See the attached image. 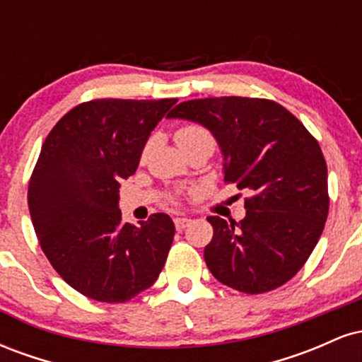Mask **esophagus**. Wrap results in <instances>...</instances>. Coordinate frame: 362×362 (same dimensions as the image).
<instances>
[{
  "instance_id": "esophagus-1",
  "label": "esophagus",
  "mask_w": 362,
  "mask_h": 362,
  "mask_svg": "<svg viewBox=\"0 0 362 362\" xmlns=\"http://www.w3.org/2000/svg\"><path fill=\"white\" fill-rule=\"evenodd\" d=\"M173 223H175V228H177V230L180 231V230H184L185 226H189L190 219H189V218H175V221H173Z\"/></svg>"
}]
</instances>
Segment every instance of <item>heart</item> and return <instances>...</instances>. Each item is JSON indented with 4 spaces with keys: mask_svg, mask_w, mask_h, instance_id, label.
Masks as SVG:
<instances>
[{
    "mask_svg": "<svg viewBox=\"0 0 362 362\" xmlns=\"http://www.w3.org/2000/svg\"><path fill=\"white\" fill-rule=\"evenodd\" d=\"M175 139H177L178 146H184V144L194 143V141L213 139V138H211L209 131L202 126H199V124H187V126H182L175 132Z\"/></svg>",
    "mask_w": 362,
    "mask_h": 362,
    "instance_id": "heart-1",
    "label": "heart"
}]
</instances>
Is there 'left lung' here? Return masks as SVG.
Here are the masks:
<instances>
[{"label": "left lung", "instance_id": "obj_1", "mask_svg": "<svg viewBox=\"0 0 362 362\" xmlns=\"http://www.w3.org/2000/svg\"><path fill=\"white\" fill-rule=\"evenodd\" d=\"M168 117L209 129L224 158V182L252 194L240 223L207 218L214 230L204 248L211 274L247 294L281 288L308 260L327 221V163L318 141L265 98H197L178 103Z\"/></svg>", "mask_w": 362, "mask_h": 362}]
</instances>
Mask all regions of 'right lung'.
<instances>
[{"label":"right lung","mask_w":362,"mask_h":362,"mask_svg":"<svg viewBox=\"0 0 362 362\" xmlns=\"http://www.w3.org/2000/svg\"><path fill=\"white\" fill-rule=\"evenodd\" d=\"M177 98H100L76 105L45 138L28 184V209L56 272L90 300L126 303L151 288L175 224L165 213L122 223L119 182L138 168L153 129Z\"/></svg>","instance_id":"right-lung-1"}]
</instances>
